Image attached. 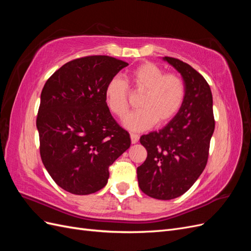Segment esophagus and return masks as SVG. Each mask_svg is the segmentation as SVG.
Returning <instances> with one entry per match:
<instances>
[{
	"label": "esophagus",
	"mask_w": 251,
	"mask_h": 251,
	"mask_svg": "<svg viewBox=\"0 0 251 251\" xmlns=\"http://www.w3.org/2000/svg\"><path fill=\"white\" fill-rule=\"evenodd\" d=\"M138 140H139V136L132 133V134H131V141H132V143H133V144L137 143V142H138Z\"/></svg>",
	"instance_id": "obj_1"
}]
</instances>
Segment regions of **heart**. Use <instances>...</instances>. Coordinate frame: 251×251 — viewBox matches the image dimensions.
<instances>
[{
    "label": "heart",
    "instance_id": "b5f03b06",
    "mask_svg": "<svg viewBox=\"0 0 251 251\" xmlns=\"http://www.w3.org/2000/svg\"><path fill=\"white\" fill-rule=\"evenodd\" d=\"M127 79L143 95L138 103L139 110L124 118L123 124L133 132L146 131L159 125L168 124L177 115L186 95L185 83L179 75L165 74L158 65L144 62L127 72ZM105 102L113 114L125 116L128 108V88L118 75L112 77L104 90Z\"/></svg>",
    "mask_w": 251,
    "mask_h": 251
}]
</instances>
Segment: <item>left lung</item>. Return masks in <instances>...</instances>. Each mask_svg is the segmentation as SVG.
I'll use <instances>...</instances> for the list:
<instances>
[{"mask_svg":"<svg viewBox=\"0 0 251 251\" xmlns=\"http://www.w3.org/2000/svg\"><path fill=\"white\" fill-rule=\"evenodd\" d=\"M162 59L181 74L186 88L185 100L161 130L140 137L148 157L137 168V178L146 195L171 200L186 193L206 166L215 119L211 91L202 75L180 59Z\"/></svg>","mask_w":251,"mask_h":251,"instance_id":"obj_1","label":"left lung"}]
</instances>
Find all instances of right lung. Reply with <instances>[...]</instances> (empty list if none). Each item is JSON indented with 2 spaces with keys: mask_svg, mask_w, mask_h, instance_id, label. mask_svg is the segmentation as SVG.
Listing matches in <instances>:
<instances>
[{
  "mask_svg": "<svg viewBox=\"0 0 251 251\" xmlns=\"http://www.w3.org/2000/svg\"><path fill=\"white\" fill-rule=\"evenodd\" d=\"M127 63L93 55L71 60L46 81L36 118L42 161L55 183L90 195L108 183L109 166L131 146L105 102L109 80Z\"/></svg>",
  "mask_w": 251,
  "mask_h": 251,
  "instance_id": "obj_1",
  "label": "right lung"
}]
</instances>
